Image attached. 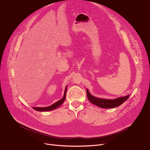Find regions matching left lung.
<instances>
[{"mask_svg":"<svg viewBox=\"0 0 150 150\" xmlns=\"http://www.w3.org/2000/svg\"><path fill=\"white\" fill-rule=\"evenodd\" d=\"M86 92H87L88 98L91 103L102 108H113L119 106L123 103L129 97V96H127L123 97L115 98L114 100H106L92 96L89 92L88 89Z\"/></svg>","mask_w":150,"mask_h":150,"instance_id":"1","label":"left lung"}]
</instances>
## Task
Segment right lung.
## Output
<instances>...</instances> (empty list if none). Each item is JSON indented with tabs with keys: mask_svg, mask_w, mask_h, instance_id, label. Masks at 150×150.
Here are the masks:
<instances>
[{
	"mask_svg": "<svg viewBox=\"0 0 150 150\" xmlns=\"http://www.w3.org/2000/svg\"><path fill=\"white\" fill-rule=\"evenodd\" d=\"M66 91H67V87L65 89V92H64L63 98L61 100H59L58 101L56 102V103H54V104H53L52 105H51L50 106H48V107H45V108H33L35 110H36V111H51V110H53V109L57 108L60 105H61L63 102L64 101L65 98H66Z\"/></svg>",
	"mask_w": 150,
	"mask_h": 150,
	"instance_id": "obj_1",
	"label": "right lung"
}]
</instances>
